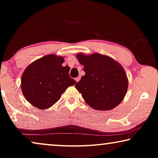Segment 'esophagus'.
Returning a JSON list of instances; mask_svg holds the SVG:
<instances>
[{
  "instance_id": "esophagus-1",
  "label": "esophagus",
  "mask_w": 158,
  "mask_h": 158,
  "mask_svg": "<svg viewBox=\"0 0 158 158\" xmlns=\"http://www.w3.org/2000/svg\"><path fill=\"white\" fill-rule=\"evenodd\" d=\"M80 79H81V77H77L76 78H75V81H76V82H78V81H80Z\"/></svg>"
}]
</instances>
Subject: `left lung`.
<instances>
[{"label": "left lung", "instance_id": "8db88e82", "mask_svg": "<svg viewBox=\"0 0 158 158\" xmlns=\"http://www.w3.org/2000/svg\"><path fill=\"white\" fill-rule=\"evenodd\" d=\"M85 75L75 88L85 102L97 110L107 111L119 104L127 91L128 80L122 66L108 56L78 54Z\"/></svg>", "mask_w": 158, "mask_h": 158}]
</instances>
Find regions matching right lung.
I'll return each mask as SVG.
<instances>
[{"label": "right lung", "mask_w": 158, "mask_h": 158, "mask_svg": "<svg viewBox=\"0 0 158 158\" xmlns=\"http://www.w3.org/2000/svg\"><path fill=\"white\" fill-rule=\"evenodd\" d=\"M63 57L49 55L29 64L21 76V90L26 99L40 109H48L57 102L68 87L76 81L63 67Z\"/></svg>", "instance_id": "1"}]
</instances>
